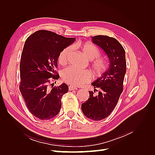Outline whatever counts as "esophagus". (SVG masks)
<instances>
[{"label": "esophagus", "instance_id": "esophagus-1", "mask_svg": "<svg viewBox=\"0 0 155 155\" xmlns=\"http://www.w3.org/2000/svg\"><path fill=\"white\" fill-rule=\"evenodd\" d=\"M68 88H69V91H74V90H77V89H78L76 87H75L72 86V85L69 86Z\"/></svg>", "mask_w": 155, "mask_h": 155}]
</instances>
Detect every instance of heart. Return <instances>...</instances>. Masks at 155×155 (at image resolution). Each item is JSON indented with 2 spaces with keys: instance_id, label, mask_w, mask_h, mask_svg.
Listing matches in <instances>:
<instances>
[{
  "instance_id": "1",
  "label": "heart",
  "mask_w": 155,
  "mask_h": 155,
  "mask_svg": "<svg viewBox=\"0 0 155 155\" xmlns=\"http://www.w3.org/2000/svg\"><path fill=\"white\" fill-rule=\"evenodd\" d=\"M82 52L85 57L90 60H93L96 58L92 64L93 71L97 75L104 73L107 68V64L104 59L97 58L100 55V51L95 45L91 43H85L79 46ZM72 46H67L61 51L59 57V63L61 65L67 64L69 55L72 51ZM92 78L91 74L88 70H78L74 67H69L63 70L61 73L62 80L69 85L75 87L81 86L84 84L91 81Z\"/></svg>"
}]
</instances>
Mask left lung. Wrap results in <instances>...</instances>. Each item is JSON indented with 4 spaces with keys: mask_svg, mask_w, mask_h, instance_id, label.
<instances>
[{
    "mask_svg": "<svg viewBox=\"0 0 155 155\" xmlns=\"http://www.w3.org/2000/svg\"><path fill=\"white\" fill-rule=\"evenodd\" d=\"M94 44L105 51L110 61L109 67L92 83L95 95L89 91L88 99L81 105L83 113L88 118L99 121L106 118L114 109L123 92L124 76L126 73L125 51L121 45L113 37L96 35L92 37Z\"/></svg>",
    "mask_w": 155,
    "mask_h": 155,
    "instance_id": "8db88e82",
    "label": "left lung"
}]
</instances>
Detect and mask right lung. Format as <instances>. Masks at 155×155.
Wrapping results in <instances>:
<instances>
[{
	"label": "right lung",
	"mask_w": 155,
	"mask_h": 155,
	"mask_svg": "<svg viewBox=\"0 0 155 155\" xmlns=\"http://www.w3.org/2000/svg\"><path fill=\"white\" fill-rule=\"evenodd\" d=\"M74 41L75 38L44 30L34 32L25 41L20 63L19 89L28 109L37 118L50 120L60 111L61 98L68 87L63 83L50 88L49 84L59 78L55 69L60 52Z\"/></svg>",
	"instance_id": "right-lung-1"
}]
</instances>
